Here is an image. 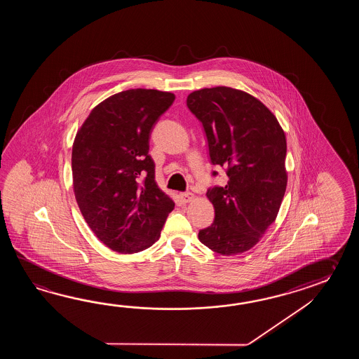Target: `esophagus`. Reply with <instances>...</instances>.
<instances>
[{
	"label": "esophagus",
	"instance_id": "34e87169",
	"mask_svg": "<svg viewBox=\"0 0 359 359\" xmlns=\"http://www.w3.org/2000/svg\"><path fill=\"white\" fill-rule=\"evenodd\" d=\"M194 194H191V192H183V194H181L180 195V198L182 200V203H190V201H192L194 200Z\"/></svg>",
	"mask_w": 359,
	"mask_h": 359
}]
</instances>
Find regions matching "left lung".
<instances>
[{
    "instance_id": "1",
    "label": "left lung",
    "mask_w": 359,
    "mask_h": 359,
    "mask_svg": "<svg viewBox=\"0 0 359 359\" xmlns=\"http://www.w3.org/2000/svg\"><path fill=\"white\" fill-rule=\"evenodd\" d=\"M187 107L203 123L210 161L227 168L229 177L226 186L206 192L215 217L200 229L198 240L222 255L248 252L276 221L283 203L285 132L262 101L236 88L191 92Z\"/></svg>"
}]
</instances>
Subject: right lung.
I'll return each instance as SVG.
<instances>
[{
    "instance_id": "right-lung-1",
    "label": "right lung",
    "mask_w": 359,
    "mask_h": 359,
    "mask_svg": "<svg viewBox=\"0 0 359 359\" xmlns=\"http://www.w3.org/2000/svg\"><path fill=\"white\" fill-rule=\"evenodd\" d=\"M176 96L135 88L93 107L72 150L73 189L84 221L114 252H142L159 240L173 200L155 182L149 138Z\"/></svg>"
}]
</instances>
